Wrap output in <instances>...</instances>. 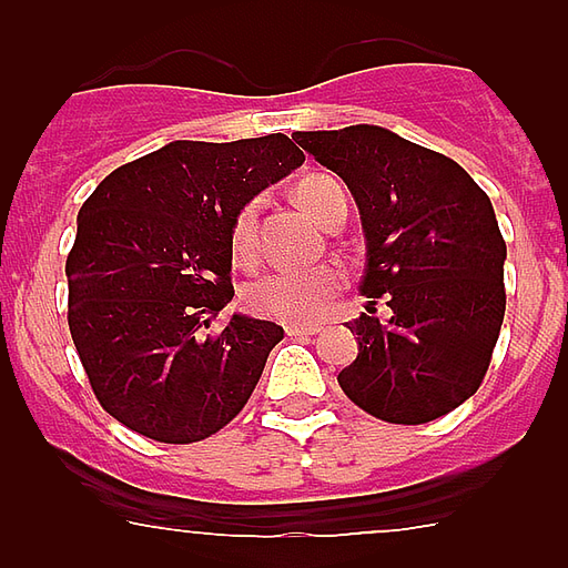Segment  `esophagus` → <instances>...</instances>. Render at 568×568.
Returning a JSON list of instances; mask_svg holds the SVG:
<instances>
[{"label":"esophagus","instance_id":"1","mask_svg":"<svg viewBox=\"0 0 568 568\" xmlns=\"http://www.w3.org/2000/svg\"><path fill=\"white\" fill-rule=\"evenodd\" d=\"M287 335H293V338H313V335L321 333L318 324H287Z\"/></svg>","mask_w":568,"mask_h":568}]
</instances>
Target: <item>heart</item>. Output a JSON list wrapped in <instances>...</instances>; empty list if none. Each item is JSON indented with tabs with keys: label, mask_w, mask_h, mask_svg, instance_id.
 Returning a JSON list of instances; mask_svg holds the SVG:
<instances>
[{
	"label": "heart",
	"mask_w": 568,
	"mask_h": 568,
	"mask_svg": "<svg viewBox=\"0 0 568 568\" xmlns=\"http://www.w3.org/2000/svg\"><path fill=\"white\" fill-rule=\"evenodd\" d=\"M293 199L315 222L324 224L329 207L344 199V190L329 175H304L295 182ZM230 250L235 261L250 264L255 258V202L239 207L230 222ZM344 270L338 264H315L304 270H273L244 287V307L255 318L281 324H313L327 313L329 301L344 287Z\"/></svg>",
	"instance_id": "1"
}]
</instances>
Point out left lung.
Segmentation results:
<instances>
[{
  "label": "left lung",
  "mask_w": 568,
  "mask_h": 568,
  "mask_svg": "<svg viewBox=\"0 0 568 568\" xmlns=\"http://www.w3.org/2000/svg\"><path fill=\"white\" fill-rule=\"evenodd\" d=\"M355 195L366 239L349 324L358 358L338 373L344 395L386 424H429L478 393L506 313V241L489 195L449 155L393 130L353 124L295 133ZM378 297L394 310L374 318Z\"/></svg>",
  "instance_id": "obj_1"
}]
</instances>
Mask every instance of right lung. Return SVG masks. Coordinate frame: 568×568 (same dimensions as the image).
Returning a JSON list of instances; mask_svg holds the SVG:
<instances>
[{"instance_id": "obj_1", "label": "right lung", "mask_w": 568, "mask_h": 568, "mask_svg": "<svg viewBox=\"0 0 568 568\" xmlns=\"http://www.w3.org/2000/svg\"><path fill=\"white\" fill-rule=\"evenodd\" d=\"M304 162L284 133L170 142L115 168L79 210L68 253V327L90 389L133 433L195 444L230 424L284 329L233 315L230 222Z\"/></svg>"}]
</instances>
